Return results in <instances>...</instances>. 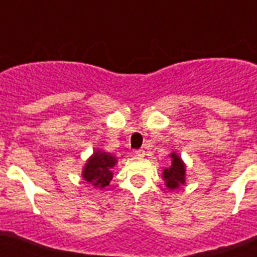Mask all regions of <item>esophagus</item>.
Segmentation results:
<instances>
[{
	"label": "esophagus",
	"mask_w": 257,
	"mask_h": 257,
	"mask_svg": "<svg viewBox=\"0 0 257 257\" xmlns=\"http://www.w3.org/2000/svg\"><path fill=\"white\" fill-rule=\"evenodd\" d=\"M135 153H136V156H138V157H144L145 156V151H144V149H138V151H136Z\"/></svg>",
	"instance_id": "obj_1"
}]
</instances>
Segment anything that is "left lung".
<instances>
[{
    "label": "left lung",
    "instance_id": "1",
    "mask_svg": "<svg viewBox=\"0 0 257 257\" xmlns=\"http://www.w3.org/2000/svg\"><path fill=\"white\" fill-rule=\"evenodd\" d=\"M170 157H171V166L169 169L163 170L162 178L165 180L166 187L174 190L185 184V171L187 170H185V163L183 162L179 154L172 152Z\"/></svg>",
    "mask_w": 257,
    "mask_h": 257
}]
</instances>
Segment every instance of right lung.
Segmentation results:
<instances>
[{
	"mask_svg": "<svg viewBox=\"0 0 257 257\" xmlns=\"http://www.w3.org/2000/svg\"><path fill=\"white\" fill-rule=\"evenodd\" d=\"M115 163H117V158L113 154L97 149L88 158L83 167V180L92 184L95 188H99V189L108 187L113 179L112 169Z\"/></svg>",
	"mask_w": 257,
	"mask_h": 257,
	"instance_id": "1",
	"label": "right lung"
}]
</instances>
